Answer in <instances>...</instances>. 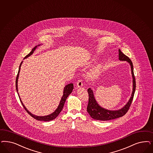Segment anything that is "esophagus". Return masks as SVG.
<instances>
[{
  "label": "esophagus",
  "mask_w": 153,
  "mask_h": 153,
  "mask_svg": "<svg viewBox=\"0 0 153 153\" xmlns=\"http://www.w3.org/2000/svg\"><path fill=\"white\" fill-rule=\"evenodd\" d=\"M83 80L82 79H79L78 80L77 83H76V86L78 88H80L82 87H83Z\"/></svg>",
  "instance_id": "34e87169"
}]
</instances>
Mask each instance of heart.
<instances>
[{"label":"heart","instance_id":"b5f03b06","mask_svg":"<svg viewBox=\"0 0 153 153\" xmlns=\"http://www.w3.org/2000/svg\"><path fill=\"white\" fill-rule=\"evenodd\" d=\"M94 59H92V62H94ZM101 70V65H97L96 67H94V69H92L90 72V75L91 76H96L100 74V71Z\"/></svg>","mask_w":153,"mask_h":153}]
</instances>
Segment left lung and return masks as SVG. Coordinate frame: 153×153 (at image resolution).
<instances>
[{"instance_id": "obj_1", "label": "left lung", "mask_w": 153, "mask_h": 153, "mask_svg": "<svg viewBox=\"0 0 153 153\" xmlns=\"http://www.w3.org/2000/svg\"><path fill=\"white\" fill-rule=\"evenodd\" d=\"M119 59L120 61H127L131 66V74H132V76L133 79L132 80L133 89H132V93L131 94V97L129 100L128 102L126 104V105L122 108L117 110H110L106 108H104L101 107L100 105H99V104L97 103V101L96 100L95 97L94 96L93 91L91 88L88 89L89 100L87 110L89 115L95 120L105 121V120H112L114 119L118 118L119 117H123L127 113L128 109L131 106V104L132 103L135 89H136V80H135L134 73H133V64L131 60L129 59V57L123 53L120 49H119Z\"/></svg>"}]
</instances>
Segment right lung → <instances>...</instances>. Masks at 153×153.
<instances>
[{
    "label": "right lung",
    "instance_id": "add662e5",
    "mask_svg": "<svg viewBox=\"0 0 153 153\" xmlns=\"http://www.w3.org/2000/svg\"><path fill=\"white\" fill-rule=\"evenodd\" d=\"M40 45H38L36 46H35L34 48L33 49L31 50V51L30 52L29 54H27L25 58L24 59H25L26 58H27L28 57L30 56L31 54H33L34 53V52L35 51V50L36 49V48H37L38 46H40ZM23 61L21 62V63L20 64V66H19V71H18V74L17 75V77H16V90H17V94H19V98H20V101H21V102L22 105H23L24 108L25 109V110L27 112V113H29L30 116H31L33 118L35 119L36 120H40V121H45V122H48V121H51V120H52L56 118L60 113V112L61 111V110H62V108L64 106L65 102L66 101V100L67 99V97L69 96V94H71L74 89V84L73 83H70V84L66 85L64 88V92H63V95L62 96V98L61 99V101L59 102V105L57 107V108L56 109V110L54 111V112H53L52 113L48 115H45V116H36L35 115H34L32 113H31L25 107V105H24V104L22 103L21 98H20V96H19V94L18 92V79H19V73H20V69H21V65L22 64Z\"/></svg>",
    "mask_w": 153,
    "mask_h": 153
}]
</instances>
